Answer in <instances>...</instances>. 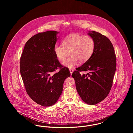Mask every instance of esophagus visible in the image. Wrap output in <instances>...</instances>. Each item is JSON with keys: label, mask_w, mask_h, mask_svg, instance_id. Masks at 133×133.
I'll list each match as a JSON object with an SVG mask.
<instances>
[{"label": "esophagus", "mask_w": 133, "mask_h": 133, "mask_svg": "<svg viewBox=\"0 0 133 133\" xmlns=\"http://www.w3.org/2000/svg\"><path fill=\"white\" fill-rule=\"evenodd\" d=\"M69 71L70 72V73H71V75H72L73 72V71H74V69H70Z\"/></svg>", "instance_id": "34e87169"}]
</instances>
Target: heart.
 Masks as SVG:
<instances>
[{"mask_svg": "<svg viewBox=\"0 0 133 133\" xmlns=\"http://www.w3.org/2000/svg\"><path fill=\"white\" fill-rule=\"evenodd\" d=\"M62 45L54 46V54L59 61H63L70 52L71 57L62 64L66 67L72 68L77 66L79 61L85 63L88 60L94 52L95 42L91 36L74 33L65 37Z\"/></svg>", "mask_w": 133, "mask_h": 133, "instance_id": "heart-1", "label": "heart"}]
</instances>
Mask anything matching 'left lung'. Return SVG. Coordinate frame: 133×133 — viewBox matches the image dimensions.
I'll return each mask as SVG.
<instances>
[{"mask_svg": "<svg viewBox=\"0 0 133 133\" xmlns=\"http://www.w3.org/2000/svg\"><path fill=\"white\" fill-rule=\"evenodd\" d=\"M88 35L95 40L94 52L87 61L76 68L72 77L83 101L95 105L105 99L111 90L116 69V57L113 44L106 36L94 31H89ZM81 71L88 73L81 76Z\"/></svg>", "mask_w": 133, "mask_h": 133, "instance_id": "left-lung-1", "label": "left lung"}]
</instances>
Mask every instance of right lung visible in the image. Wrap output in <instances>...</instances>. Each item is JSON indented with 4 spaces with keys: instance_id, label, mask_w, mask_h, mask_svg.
<instances>
[{
    "instance_id": "obj_1",
    "label": "right lung",
    "mask_w": 133,
    "mask_h": 133,
    "mask_svg": "<svg viewBox=\"0 0 133 133\" xmlns=\"http://www.w3.org/2000/svg\"><path fill=\"white\" fill-rule=\"evenodd\" d=\"M58 33L47 31L33 36L20 57V71L26 91L33 101L44 107L57 101L65 79L70 76L69 69L60 63L54 52ZM57 69L59 71L55 73Z\"/></svg>"
}]
</instances>
